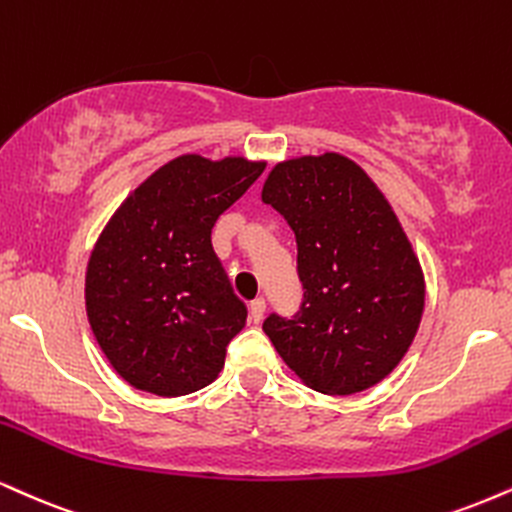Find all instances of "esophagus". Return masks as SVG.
Returning a JSON list of instances; mask_svg holds the SVG:
<instances>
[{
    "mask_svg": "<svg viewBox=\"0 0 512 512\" xmlns=\"http://www.w3.org/2000/svg\"><path fill=\"white\" fill-rule=\"evenodd\" d=\"M264 310H267V303H264V298H255L250 303V319L255 324H260L264 319Z\"/></svg>",
    "mask_w": 512,
    "mask_h": 512,
    "instance_id": "esophagus-1",
    "label": "esophagus"
}]
</instances>
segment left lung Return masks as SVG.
<instances>
[{
    "label": "left lung",
    "instance_id": "1",
    "mask_svg": "<svg viewBox=\"0 0 512 512\" xmlns=\"http://www.w3.org/2000/svg\"><path fill=\"white\" fill-rule=\"evenodd\" d=\"M262 202L298 243L303 305L262 329L310 389L350 396L389 377L424 310L420 260L381 190L353 159L324 152L276 164Z\"/></svg>",
    "mask_w": 512,
    "mask_h": 512
}]
</instances>
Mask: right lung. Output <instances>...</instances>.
<instances>
[{
    "label": "right lung",
    "mask_w": 512,
    "mask_h": 512,
    "mask_svg": "<svg viewBox=\"0 0 512 512\" xmlns=\"http://www.w3.org/2000/svg\"><path fill=\"white\" fill-rule=\"evenodd\" d=\"M264 162L183 155L116 209L85 274V310L102 353L135 389L186 396L224 367L248 319L212 248V226Z\"/></svg>",
    "instance_id": "obj_1"
}]
</instances>
